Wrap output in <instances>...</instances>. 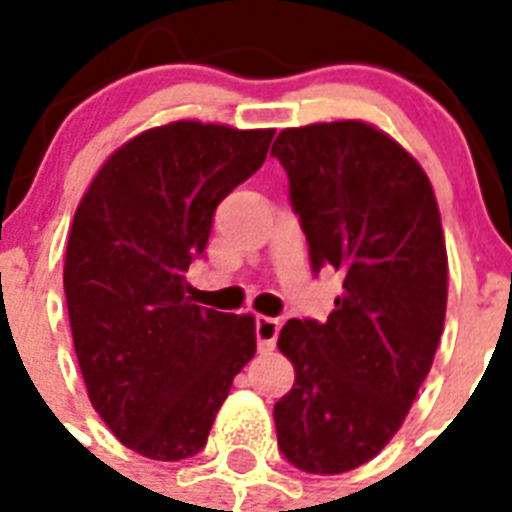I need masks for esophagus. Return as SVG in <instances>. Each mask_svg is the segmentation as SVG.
Returning <instances> with one entry per match:
<instances>
[{
	"mask_svg": "<svg viewBox=\"0 0 512 512\" xmlns=\"http://www.w3.org/2000/svg\"><path fill=\"white\" fill-rule=\"evenodd\" d=\"M281 324L276 319H268V316H257L255 319V337L257 348L271 350L276 345V337H279Z\"/></svg>",
	"mask_w": 512,
	"mask_h": 512,
	"instance_id": "obj_1",
	"label": "esophagus"
}]
</instances>
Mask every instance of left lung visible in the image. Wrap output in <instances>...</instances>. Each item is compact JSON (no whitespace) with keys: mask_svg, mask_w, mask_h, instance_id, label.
I'll use <instances>...</instances> for the list:
<instances>
[{"mask_svg":"<svg viewBox=\"0 0 512 512\" xmlns=\"http://www.w3.org/2000/svg\"><path fill=\"white\" fill-rule=\"evenodd\" d=\"M271 156L289 177L313 273H342L327 321L281 329L295 385L273 406L279 452L337 476L382 452L430 372L446 316L441 215L420 164L372 124L284 130Z\"/></svg>","mask_w":512,"mask_h":512,"instance_id":"obj_1","label":"left lung"}]
</instances>
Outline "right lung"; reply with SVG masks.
Returning a JSON list of instances; mask_svg holds the SVG:
<instances>
[{"label": "right lung", "mask_w": 512, "mask_h": 512, "mask_svg": "<svg viewBox=\"0 0 512 512\" xmlns=\"http://www.w3.org/2000/svg\"><path fill=\"white\" fill-rule=\"evenodd\" d=\"M271 140L223 124L156 127L111 154L76 209L63 268L76 358L95 412L143 457L199 454L255 356V319L193 303L185 271Z\"/></svg>", "instance_id": "right-lung-1"}]
</instances>
